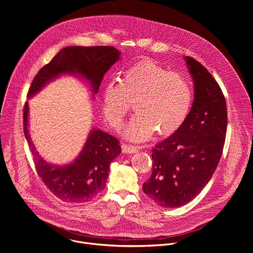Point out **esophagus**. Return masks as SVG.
Returning a JSON list of instances; mask_svg holds the SVG:
<instances>
[{"instance_id": "obj_1", "label": "esophagus", "mask_w": 253, "mask_h": 253, "mask_svg": "<svg viewBox=\"0 0 253 253\" xmlns=\"http://www.w3.org/2000/svg\"><path fill=\"white\" fill-rule=\"evenodd\" d=\"M122 151L125 154H133V153H137L139 150L137 147L132 146V145L123 144L122 145Z\"/></svg>"}]
</instances>
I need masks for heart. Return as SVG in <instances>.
<instances>
[{"label":"heart","instance_id":"1","mask_svg":"<svg viewBox=\"0 0 253 253\" xmlns=\"http://www.w3.org/2000/svg\"><path fill=\"white\" fill-rule=\"evenodd\" d=\"M190 83L153 60L140 61L111 80L102 93V109L109 125L118 129L131 108L133 115L123 134L131 141H144L155 130L160 135L174 132L185 121L192 104Z\"/></svg>","mask_w":253,"mask_h":253}]
</instances>
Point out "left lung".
Instances as JSON below:
<instances>
[{
	"label": "left lung",
	"mask_w": 253,
	"mask_h": 253,
	"mask_svg": "<svg viewBox=\"0 0 253 253\" xmlns=\"http://www.w3.org/2000/svg\"><path fill=\"white\" fill-rule=\"evenodd\" d=\"M194 83V101L178 129L152 150L153 168L145 194L163 208L191 202L210 182L222 156L227 129V105L211 74L185 56Z\"/></svg>",
	"instance_id": "obj_1"
}]
</instances>
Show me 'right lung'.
<instances>
[{
	"mask_svg": "<svg viewBox=\"0 0 253 253\" xmlns=\"http://www.w3.org/2000/svg\"><path fill=\"white\" fill-rule=\"evenodd\" d=\"M121 52L114 46H78L62 48L34 78L28 91L33 97L49 82L61 75H73L90 83L97 93L104 74L120 60ZM29 107L25 103L23 129L33 155L38 174L47 189L66 203H85L105 188L109 167L121 154L118 139L100 129L91 128L79 156L72 163L57 166L47 163L38 153L29 133Z\"/></svg>",
	"mask_w": 253,
	"mask_h": 253,
	"instance_id": "add662e5",
	"label": "right lung"
}]
</instances>
